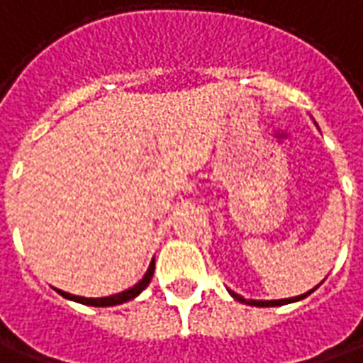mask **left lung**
<instances>
[{"label":"left lung","mask_w":363,"mask_h":363,"mask_svg":"<svg viewBox=\"0 0 363 363\" xmlns=\"http://www.w3.org/2000/svg\"><path fill=\"white\" fill-rule=\"evenodd\" d=\"M318 287V285H316ZM314 287V289H316ZM314 289H311V291H306L305 295H298V296H291V298H279V301H255V298H243L242 295H238V293H234V291H230L228 289V293L234 296L235 301H240V303H245V305H252V306H283V305H289V303H296V301H301V298H305V296H308L311 293H313Z\"/></svg>","instance_id":"left-lung-1"}]
</instances>
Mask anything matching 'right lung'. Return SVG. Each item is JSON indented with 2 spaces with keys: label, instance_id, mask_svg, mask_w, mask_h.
<instances>
[{
  "label": "right lung",
  "instance_id": "obj_1",
  "mask_svg": "<svg viewBox=\"0 0 363 363\" xmlns=\"http://www.w3.org/2000/svg\"><path fill=\"white\" fill-rule=\"evenodd\" d=\"M153 273H155V257L151 259L149 263V269L145 271V275L141 281H138L133 287L125 289V291H121V293H116V295L110 296H98V298H88V296H78V295H70V293H65V291H60V289H55L58 295L65 296L68 301H74V303H80V305H88V306H116V305H123V303H128L131 298H135L139 296L145 287L151 283V279H153Z\"/></svg>",
  "mask_w": 363,
  "mask_h": 363
}]
</instances>
